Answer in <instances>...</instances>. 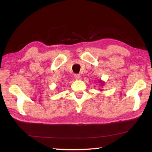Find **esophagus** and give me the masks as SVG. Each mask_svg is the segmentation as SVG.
Instances as JSON below:
<instances>
[{
	"label": "esophagus",
	"instance_id": "obj_1",
	"mask_svg": "<svg viewBox=\"0 0 152 152\" xmlns=\"http://www.w3.org/2000/svg\"><path fill=\"white\" fill-rule=\"evenodd\" d=\"M74 78H75L76 80H79L80 78V75L78 74H74Z\"/></svg>",
	"mask_w": 152,
	"mask_h": 152
}]
</instances>
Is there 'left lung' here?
Segmentation results:
<instances>
[{"label":"left lung","mask_w":152,"mask_h":152,"mask_svg":"<svg viewBox=\"0 0 152 152\" xmlns=\"http://www.w3.org/2000/svg\"><path fill=\"white\" fill-rule=\"evenodd\" d=\"M99 82H100V83H101V85H102V86H103V84H104V83H103V82H102L101 81H99Z\"/></svg>","instance_id":"8db88e82"}]
</instances>
